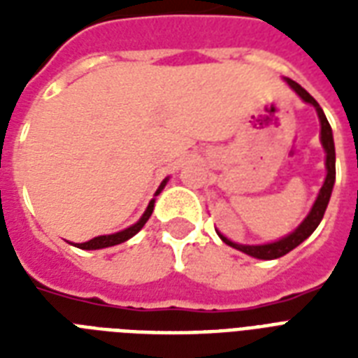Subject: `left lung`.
Listing matches in <instances>:
<instances>
[{"mask_svg":"<svg viewBox=\"0 0 358 358\" xmlns=\"http://www.w3.org/2000/svg\"><path fill=\"white\" fill-rule=\"evenodd\" d=\"M288 85L294 89L297 94H299L306 103H312L317 111V117H320V122H322V143L323 148L327 152V178L323 182V187L320 189V195H317L316 202H314V206H312L310 213L306 215V219L303 223L297 227V229L292 232L286 238L278 239L275 243H267V245H238L232 243L230 239H227L224 236L219 234V238L223 239L224 243L230 245V247H234V249L241 250L245 255L255 256V258H260V260H275V258H280V256L288 255L289 250L295 249L297 245H301L305 241L308 236L317 229V224L323 219V213L327 210L329 199H331V193H333V185H334V178H336V167H334V159H336V154H334V141H333V129H331V124H329L327 117L323 113V109L320 108V103L314 100V98L308 94V92L299 85V83H295V81L288 80Z\"/></svg>","mask_w":358,"mask_h":358,"instance_id":"left-lung-1","label":"left lung"}]
</instances>
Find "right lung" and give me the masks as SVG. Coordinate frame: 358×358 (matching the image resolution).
Returning a JSON list of instances; mask_svg holds the SVG:
<instances>
[{
  "label": "right lung",
  "mask_w": 358,
  "mask_h": 358,
  "mask_svg": "<svg viewBox=\"0 0 358 358\" xmlns=\"http://www.w3.org/2000/svg\"><path fill=\"white\" fill-rule=\"evenodd\" d=\"M167 184V180H163V184L159 185V189H157V193L163 189V185ZM156 193V195H157ZM152 210H154V201L148 204V208H146V212L143 213V217L137 221V223L134 224V227H129V229L122 230V232H117V234H111V236H98V238L91 239V241H85V243H76V247L78 249H85V250H94V249H103V247H113V245H119V243H124L126 239H129L131 236H135L137 232H139L143 227H145V223L150 219L152 215Z\"/></svg>",
  "instance_id": "1"
}]
</instances>
